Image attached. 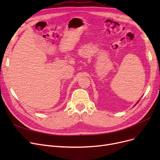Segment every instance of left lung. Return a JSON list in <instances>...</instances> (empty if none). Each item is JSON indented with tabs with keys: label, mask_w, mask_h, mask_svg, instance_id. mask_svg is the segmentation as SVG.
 I'll use <instances>...</instances> for the list:
<instances>
[{
	"label": "left lung",
	"mask_w": 160,
	"mask_h": 160,
	"mask_svg": "<svg viewBox=\"0 0 160 160\" xmlns=\"http://www.w3.org/2000/svg\"><path fill=\"white\" fill-rule=\"evenodd\" d=\"M139 101H138V102H137V103H136V104H138V102H139ZM136 105H135V106H136Z\"/></svg>",
	"instance_id": "8db88e82"
}]
</instances>
